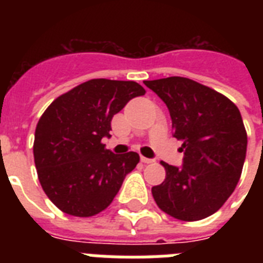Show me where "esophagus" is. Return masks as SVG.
<instances>
[{
    "label": "esophagus",
    "mask_w": 263,
    "mask_h": 263,
    "mask_svg": "<svg viewBox=\"0 0 263 263\" xmlns=\"http://www.w3.org/2000/svg\"><path fill=\"white\" fill-rule=\"evenodd\" d=\"M140 161H142L143 164H152V162H154V161L150 160V158H146V157H140Z\"/></svg>",
    "instance_id": "1"
}]
</instances>
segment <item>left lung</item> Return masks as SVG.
Segmentation results:
<instances>
[{
    "label": "left lung",
    "instance_id": "left-lung-1",
    "mask_svg": "<svg viewBox=\"0 0 263 263\" xmlns=\"http://www.w3.org/2000/svg\"><path fill=\"white\" fill-rule=\"evenodd\" d=\"M169 109L173 136L183 140V166L161 162L165 180L152 188L157 206L173 218L198 221L216 213L240 179L247 132L235 103L195 80H144Z\"/></svg>",
    "mask_w": 263,
    "mask_h": 263
}]
</instances>
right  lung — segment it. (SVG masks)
I'll list each match as a JSON object with an SVG mask.
<instances>
[{
	"label": "right lung",
	"mask_w": 263,
	"mask_h": 263,
	"mask_svg": "<svg viewBox=\"0 0 263 263\" xmlns=\"http://www.w3.org/2000/svg\"><path fill=\"white\" fill-rule=\"evenodd\" d=\"M144 92L136 82L91 79L43 111L35 129V166L43 191L61 212L91 217L115 199L139 154H113L102 138H110L113 116Z\"/></svg>",
	"instance_id": "obj_1"
}]
</instances>
